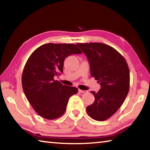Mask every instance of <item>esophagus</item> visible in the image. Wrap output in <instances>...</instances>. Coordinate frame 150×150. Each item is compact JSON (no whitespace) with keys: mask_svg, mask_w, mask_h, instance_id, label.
<instances>
[{"mask_svg":"<svg viewBox=\"0 0 150 150\" xmlns=\"http://www.w3.org/2000/svg\"><path fill=\"white\" fill-rule=\"evenodd\" d=\"M79 92L80 93H86L87 92V91H84V90H81V89H79Z\"/></svg>","mask_w":150,"mask_h":150,"instance_id":"1","label":"esophagus"}]
</instances>
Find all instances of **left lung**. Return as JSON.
Here are the masks:
<instances>
[{
	"label": "left lung",
	"mask_w": 150,
	"mask_h": 150,
	"mask_svg": "<svg viewBox=\"0 0 150 150\" xmlns=\"http://www.w3.org/2000/svg\"><path fill=\"white\" fill-rule=\"evenodd\" d=\"M87 56L91 75L100 85L97 93L91 91L95 101L86 110L93 119L104 121L117 111L128 95L130 71L120 53L102 43L77 44Z\"/></svg>",
	"instance_id": "1"
}]
</instances>
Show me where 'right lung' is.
Wrapping results in <instances>:
<instances>
[{
  "label": "right lung",
  "mask_w": 150,
  "mask_h": 150,
  "mask_svg": "<svg viewBox=\"0 0 150 150\" xmlns=\"http://www.w3.org/2000/svg\"><path fill=\"white\" fill-rule=\"evenodd\" d=\"M82 52L71 44H45L37 48L28 59L22 77L28 100L42 117L53 120L65 113L70 96L77 88L63 85L54 80L63 73V63L71 54Z\"/></svg>",
  "instance_id": "add662e5"
}]
</instances>
